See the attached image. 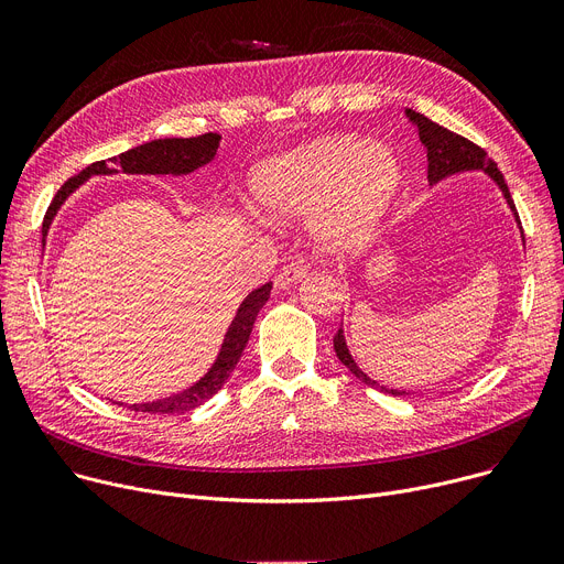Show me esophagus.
<instances>
[{"label":"esophagus","instance_id":"1","mask_svg":"<svg viewBox=\"0 0 564 564\" xmlns=\"http://www.w3.org/2000/svg\"><path fill=\"white\" fill-rule=\"evenodd\" d=\"M306 274H308V264L304 260H292L276 274L274 283H276V288H290L292 283L302 281Z\"/></svg>","mask_w":564,"mask_h":564}]
</instances>
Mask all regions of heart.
<instances>
[{
    "instance_id": "heart-1",
    "label": "heart",
    "mask_w": 564,
    "mask_h": 564,
    "mask_svg": "<svg viewBox=\"0 0 564 564\" xmlns=\"http://www.w3.org/2000/svg\"><path fill=\"white\" fill-rule=\"evenodd\" d=\"M400 187V164L389 148L359 137L317 139L300 151L258 166L253 194L270 219L313 213L311 230L319 247H361Z\"/></svg>"
}]
</instances>
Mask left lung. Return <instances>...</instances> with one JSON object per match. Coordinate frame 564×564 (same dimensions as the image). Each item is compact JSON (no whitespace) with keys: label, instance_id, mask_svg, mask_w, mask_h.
<instances>
[{"label":"left lung","instance_id":"obj_1","mask_svg":"<svg viewBox=\"0 0 564 564\" xmlns=\"http://www.w3.org/2000/svg\"><path fill=\"white\" fill-rule=\"evenodd\" d=\"M406 116H409V121L419 128V137L423 141V145L427 148V181H430V185L443 181V177H448L453 173H459V171H485L491 177V181L500 187L502 196H506L510 210L514 213L517 224L521 228V219H519V213L514 207V200L510 196L506 177H502V173L498 171L496 162L485 153V148H480L478 143L468 141L466 137L455 134L443 126L430 121L427 116H423L419 111L406 109ZM521 235H523V230H521ZM334 349H336V357L340 359V364L347 366V370L351 375H357L364 383H368V387L379 389L383 393H391V395H409V391H395V389L379 387L375 379H370L357 364H354L351 354L347 349V343H345V336H343V327L334 336Z\"/></svg>","mask_w":564,"mask_h":564}]
</instances>
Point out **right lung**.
I'll return each mask as SVG.
<instances>
[{
	"label": "right lung",
	"instance_id": "obj_1",
	"mask_svg": "<svg viewBox=\"0 0 564 564\" xmlns=\"http://www.w3.org/2000/svg\"><path fill=\"white\" fill-rule=\"evenodd\" d=\"M219 139L221 137L215 132H207V134L192 137V139H155V141H148L143 145L132 148V151L121 153L111 162L123 173L187 175L217 155ZM107 173H116V169H109L107 162L102 160V162H94L91 166H86L82 173L70 177L68 183H64V187L56 192V196L52 198L47 213H45L43 242H45V235L50 230V224H52L58 207H62V203L86 181V177L107 175ZM270 292H272V283H264L258 290H253L242 302V306L237 308V315L226 332V338H224V345H221V351H219L215 366L207 370L205 377H200L194 387H189L183 393H175V395H169V398H162L155 402L130 404V409L145 411V413H185V411L200 406L205 400H210L217 391H221L226 379L230 377L237 361H240V357H242V351H245L251 329H253V322H256L260 308L267 304V300H270ZM116 404H123V402H116Z\"/></svg>",
	"mask_w": 564,
	"mask_h": 564
}]
</instances>
